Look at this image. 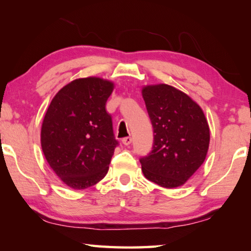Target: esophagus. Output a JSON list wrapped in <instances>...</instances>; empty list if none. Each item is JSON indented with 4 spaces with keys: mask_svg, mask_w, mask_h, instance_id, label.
<instances>
[{
    "mask_svg": "<svg viewBox=\"0 0 251 251\" xmlns=\"http://www.w3.org/2000/svg\"><path fill=\"white\" fill-rule=\"evenodd\" d=\"M122 143L124 144L125 146H128L129 144L131 143V138H130V137H125V138H123V139H122Z\"/></svg>",
    "mask_w": 251,
    "mask_h": 251,
    "instance_id": "esophagus-1",
    "label": "esophagus"
}]
</instances>
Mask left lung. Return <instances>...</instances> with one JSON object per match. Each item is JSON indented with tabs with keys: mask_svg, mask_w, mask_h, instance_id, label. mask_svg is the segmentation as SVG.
I'll list each match as a JSON object with an SVG mask.
<instances>
[{
	"mask_svg": "<svg viewBox=\"0 0 251 251\" xmlns=\"http://www.w3.org/2000/svg\"><path fill=\"white\" fill-rule=\"evenodd\" d=\"M142 95L155 133L152 151L141 159L142 172L158 186L180 187L206 159L210 131L205 114L171 85H146Z\"/></svg>",
	"mask_w": 251,
	"mask_h": 251,
	"instance_id": "1",
	"label": "left lung"
}]
</instances>
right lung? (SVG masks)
Masks as SVG:
<instances>
[{
  "instance_id": "1",
  "label": "right lung",
  "mask_w": 251,
  "mask_h": 251,
  "mask_svg": "<svg viewBox=\"0 0 251 251\" xmlns=\"http://www.w3.org/2000/svg\"><path fill=\"white\" fill-rule=\"evenodd\" d=\"M115 85L96 76L66 84L53 97L41 128V146L66 186L85 189L103 179L118 142L105 105Z\"/></svg>"
}]
</instances>
